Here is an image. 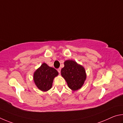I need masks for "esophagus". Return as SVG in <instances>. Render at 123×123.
I'll list each match as a JSON object with an SVG mask.
<instances>
[{"mask_svg":"<svg viewBox=\"0 0 123 123\" xmlns=\"http://www.w3.org/2000/svg\"><path fill=\"white\" fill-rule=\"evenodd\" d=\"M57 71H58V72H59V73H60V71H61V68H58Z\"/></svg>","mask_w":123,"mask_h":123,"instance_id":"1","label":"esophagus"}]
</instances>
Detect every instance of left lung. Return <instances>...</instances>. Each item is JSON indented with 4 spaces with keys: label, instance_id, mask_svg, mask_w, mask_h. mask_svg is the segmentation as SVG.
<instances>
[{
    "label": "left lung",
    "instance_id": "8db88e82",
    "mask_svg": "<svg viewBox=\"0 0 123 123\" xmlns=\"http://www.w3.org/2000/svg\"><path fill=\"white\" fill-rule=\"evenodd\" d=\"M61 75L65 79L68 86L74 91L80 89L86 78L84 68L72 60L65 62Z\"/></svg>",
    "mask_w": 123,
    "mask_h": 123
}]
</instances>
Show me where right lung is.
Returning a JSON list of instances; mask_svg holds the SVG:
<instances>
[{
  "mask_svg": "<svg viewBox=\"0 0 123 123\" xmlns=\"http://www.w3.org/2000/svg\"><path fill=\"white\" fill-rule=\"evenodd\" d=\"M58 74L55 68L43 63L34 74L33 80L39 89L47 91L52 87L53 79Z\"/></svg>",
  "mask_w": 123,
  "mask_h": 123,
  "instance_id": "1",
  "label": "right lung"
}]
</instances>
